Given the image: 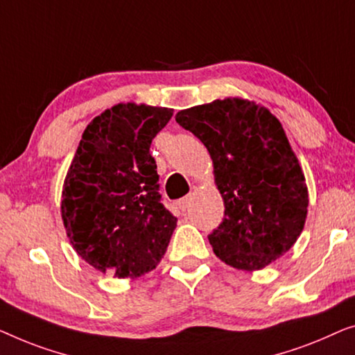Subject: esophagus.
<instances>
[{
	"instance_id": "esophagus-1",
	"label": "esophagus",
	"mask_w": 355,
	"mask_h": 355,
	"mask_svg": "<svg viewBox=\"0 0 355 355\" xmlns=\"http://www.w3.org/2000/svg\"><path fill=\"white\" fill-rule=\"evenodd\" d=\"M191 201H193V196H191V194H188V196L180 199V201L177 202V206H178L180 211H187V209L189 207V204H191Z\"/></svg>"
}]
</instances>
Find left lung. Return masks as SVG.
<instances>
[{
	"instance_id": "1",
	"label": "left lung",
	"mask_w": 355,
	"mask_h": 355,
	"mask_svg": "<svg viewBox=\"0 0 355 355\" xmlns=\"http://www.w3.org/2000/svg\"><path fill=\"white\" fill-rule=\"evenodd\" d=\"M175 121L201 139L225 204L209 234L216 256L238 270H261L289 251L307 217L302 168L278 119L241 98L183 109Z\"/></svg>"
}]
</instances>
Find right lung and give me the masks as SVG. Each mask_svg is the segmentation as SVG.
<instances>
[{"instance_id":"1","label":"right lung","mask_w":355,"mask_h":355,"mask_svg":"<svg viewBox=\"0 0 355 355\" xmlns=\"http://www.w3.org/2000/svg\"><path fill=\"white\" fill-rule=\"evenodd\" d=\"M173 111L116 104L85 128L64 180L61 214L83 261L117 278H137L161 262L177 227L164 207L149 153Z\"/></svg>"}]
</instances>
